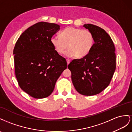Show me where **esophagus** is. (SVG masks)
I'll return each mask as SVG.
<instances>
[{
    "label": "esophagus",
    "instance_id": "obj_1",
    "mask_svg": "<svg viewBox=\"0 0 132 132\" xmlns=\"http://www.w3.org/2000/svg\"><path fill=\"white\" fill-rule=\"evenodd\" d=\"M66 61H67V65H69V63H70V60H69V59H66Z\"/></svg>",
    "mask_w": 132,
    "mask_h": 132
}]
</instances>
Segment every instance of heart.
<instances>
[{"label": "heart", "instance_id": "1", "mask_svg": "<svg viewBox=\"0 0 132 132\" xmlns=\"http://www.w3.org/2000/svg\"><path fill=\"white\" fill-rule=\"evenodd\" d=\"M60 36H53L51 43L59 54L66 52L67 57L76 56L82 58L88 54L93 46L95 39L93 34L88 30L67 27L60 34Z\"/></svg>", "mask_w": 132, "mask_h": 132}]
</instances>
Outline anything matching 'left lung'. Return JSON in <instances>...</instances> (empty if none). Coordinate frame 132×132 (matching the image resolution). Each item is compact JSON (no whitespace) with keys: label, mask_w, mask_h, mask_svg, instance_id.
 Segmentation results:
<instances>
[{"label":"left lung","mask_w":132,"mask_h":132,"mask_svg":"<svg viewBox=\"0 0 132 132\" xmlns=\"http://www.w3.org/2000/svg\"><path fill=\"white\" fill-rule=\"evenodd\" d=\"M84 27L94 36L93 46L88 54L75 59L68 65L76 91L84 96L98 94L110 85L116 67L115 47L110 36L93 24Z\"/></svg>","instance_id":"obj_1"}]
</instances>
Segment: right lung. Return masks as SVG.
I'll return each instance as SVG.
<instances>
[{
	"mask_svg": "<svg viewBox=\"0 0 132 132\" xmlns=\"http://www.w3.org/2000/svg\"><path fill=\"white\" fill-rule=\"evenodd\" d=\"M60 28L54 23L37 22L22 33L15 45V73L18 84L35 98L49 96L67 68L66 59L51 43V37Z\"/></svg>",
	"mask_w": 132,
	"mask_h": 132,
	"instance_id": "1",
	"label": "right lung"
}]
</instances>
